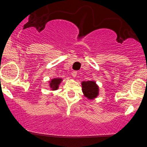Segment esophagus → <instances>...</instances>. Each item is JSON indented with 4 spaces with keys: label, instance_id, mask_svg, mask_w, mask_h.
<instances>
[{
    "label": "esophagus",
    "instance_id": "1",
    "mask_svg": "<svg viewBox=\"0 0 147 147\" xmlns=\"http://www.w3.org/2000/svg\"><path fill=\"white\" fill-rule=\"evenodd\" d=\"M77 72H76V71H73V72H72V77H77Z\"/></svg>",
    "mask_w": 147,
    "mask_h": 147
}]
</instances>
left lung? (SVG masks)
Returning <instances> with one entry per match:
<instances>
[{
  "label": "left lung",
  "mask_w": 147,
  "mask_h": 147,
  "mask_svg": "<svg viewBox=\"0 0 147 147\" xmlns=\"http://www.w3.org/2000/svg\"><path fill=\"white\" fill-rule=\"evenodd\" d=\"M82 92L89 99H94L99 95V86L95 81L82 82Z\"/></svg>",
  "instance_id": "8db88e82"
}]
</instances>
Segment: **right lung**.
I'll list each match as a JSON object with an SVG mask.
<instances>
[{
  "instance_id": "1",
  "label": "right lung",
  "mask_w": 147,
  "mask_h": 147,
  "mask_svg": "<svg viewBox=\"0 0 147 147\" xmlns=\"http://www.w3.org/2000/svg\"><path fill=\"white\" fill-rule=\"evenodd\" d=\"M62 80L63 79H61V78H54L52 79L51 81H50V84H49V86H50V89H51L52 90H56L57 89L59 88V84H61V82H62Z\"/></svg>"
}]
</instances>
